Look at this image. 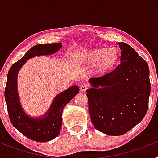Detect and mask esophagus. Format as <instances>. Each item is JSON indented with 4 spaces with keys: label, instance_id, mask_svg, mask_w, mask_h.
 Returning a JSON list of instances; mask_svg holds the SVG:
<instances>
[{
    "label": "esophagus",
    "instance_id": "esophagus-1",
    "mask_svg": "<svg viewBox=\"0 0 158 158\" xmlns=\"http://www.w3.org/2000/svg\"><path fill=\"white\" fill-rule=\"evenodd\" d=\"M89 85H88V84H86V83L82 84L80 86V89H81V90L82 92H85L86 90H87V89H89Z\"/></svg>",
    "mask_w": 158,
    "mask_h": 158
}]
</instances>
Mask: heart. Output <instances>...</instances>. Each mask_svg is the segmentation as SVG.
Instances as JSON below:
<instances>
[{
  "label": "heart",
  "instance_id": "b5f03b06",
  "mask_svg": "<svg viewBox=\"0 0 158 158\" xmlns=\"http://www.w3.org/2000/svg\"><path fill=\"white\" fill-rule=\"evenodd\" d=\"M118 58V51L115 47H98L82 54L81 60L85 65H95V71L103 73L115 66Z\"/></svg>",
  "mask_w": 158,
  "mask_h": 158
}]
</instances>
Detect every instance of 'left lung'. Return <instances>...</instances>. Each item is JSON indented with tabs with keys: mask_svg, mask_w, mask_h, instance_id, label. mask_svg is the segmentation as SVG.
Here are the masks:
<instances>
[{
	"mask_svg": "<svg viewBox=\"0 0 158 158\" xmlns=\"http://www.w3.org/2000/svg\"><path fill=\"white\" fill-rule=\"evenodd\" d=\"M121 63L114 70L90 79L87 90L93 126L106 135L127 133L146 115L150 94L147 62L131 46L118 43Z\"/></svg>",
	"mask_w": 158,
	"mask_h": 158,
	"instance_id": "left-lung-1",
	"label": "left lung"
}]
</instances>
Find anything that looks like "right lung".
I'll list each match as a JSON object with an SVG mask.
<instances>
[{
  "mask_svg": "<svg viewBox=\"0 0 158 158\" xmlns=\"http://www.w3.org/2000/svg\"><path fill=\"white\" fill-rule=\"evenodd\" d=\"M62 47L61 43L34 46L23 58L11 66L8 73L5 98L11 123L20 133L35 142H48L59 135L62 127V114L64 107L77 94L79 89L76 85L72 86L58 94L44 118L40 119L31 118L25 115L19 104L16 89L17 73L29 58L39 55L54 54Z\"/></svg>",
  "mask_w": 158,
  "mask_h": 158,
  "instance_id": "obj_1",
  "label": "right lung"
}]
</instances>
